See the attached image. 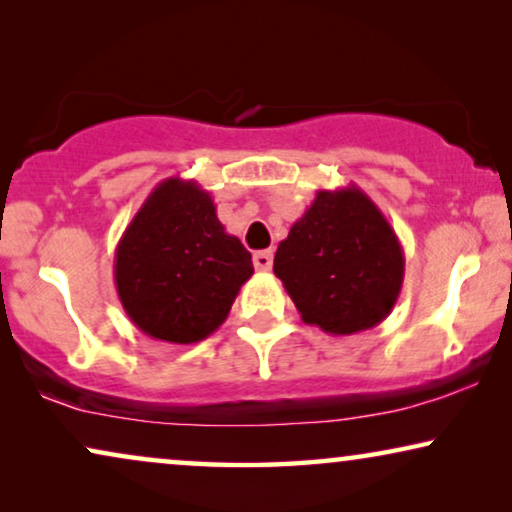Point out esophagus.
Segmentation results:
<instances>
[{"label":"esophagus","mask_w":512,"mask_h":512,"mask_svg":"<svg viewBox=\"0 0 512 512\" xmlns=\"http://www.w3.org/2000/svg\"><path fill=\"white\" fill-rule=\"evenodd\" d=\"M254 268L261 270V272H268L272 268V251L270 249L256 251V254H254Z\"/></svg>","instance_id":"1"}]
</instances>
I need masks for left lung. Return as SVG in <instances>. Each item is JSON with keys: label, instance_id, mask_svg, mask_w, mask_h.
Instances as JSON below:
<instances>
[{"label": "left lung", "instance_id": "8db88e82", "mask_svg": "<svg viewBox=\"0 0 512 512\" xmlns=\"http://www.w3.org/2000/svg\"><path fill=\"white\" fill-rule=\"evenodd\" d=\"M275 275L305 324L331 335L368 331L389 317L403 286L401 242L359 186L317 191L279 242Z\"/></svg>", "mask_w": 512, "mask_h": 512}]
</instances>
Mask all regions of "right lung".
Segmentation results:
<instances>
[{"label": "right lung", "instance_id": "obj_1", "mask_svg": "<svg viewBox=\"0 0 512 512\" xmlns=\"http://www.w3.org/2000/svg\"><path fill=\"white\" fill-rule=\"evenodd\" d=\"M251 275V254L226 233L212 195L179 177L153 188L114 258L125 314L142 333L174 345L212 335Z\"/></svg>", "mask_w": 512, "mask_h": 512}]
</instances>
